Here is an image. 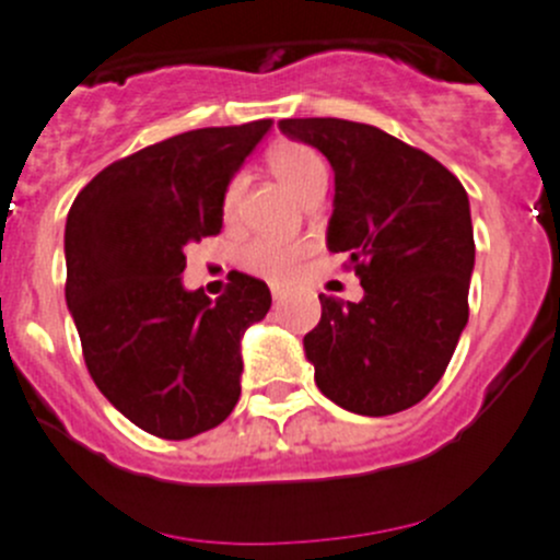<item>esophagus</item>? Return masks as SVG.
Listing matches in <instances>:
<instances>
[{
    "instance_id": "34e87169",
    "label": "esophagus",
    "mask_w": 560,
    "mask_h": 560,
    "mask_svg": "<svg viewBox=\"0 0 560 560\" xmlns=\"http://www.w3.org/2000/svg\"><path fill=\"white\" fill-rule=\"evenodd\" d=\"M270 295H273V303L284 301V290L281 287H270Z\"/></svg>"
}]
</instances>
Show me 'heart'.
Masks as SVG:
<instances>
[{
    "label": "heart",
    "instance_id": "heart-1",
    "mask_svg": "<svg viewBox=\"0 0 560 560\" xmlns=\"http://www.w3.org/2000/svg\"><path fill=\"white\" fill-rule=\"evenodd\" d=\"M268 167L270 173L279 178V184L284 186L290 195H295L298 200H303L314 186L327 184V173H330L319 151H314L312 145H303V143L273 145V149L268 151ZM241 191H244V180L241 178L230 180L222 200V211L228 219L233 217L235 208H238ZM306 254H308V246L298 244V241L257 238L246 246L244 265L252 270V273L265 276V279L284 281L287 276H292V270L298 268V262H301Z\"/></svg>",
    "mask_w": 560,
    "mask_h": 560
}]
</instances>
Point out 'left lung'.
<instances>
[{
	"label": "left lung",
	"instance_id": "1",
	"mask_svg": "<svg viewBox=\"0 0 560 560\" xmlns=\"http://www.w3.org/2000/svg\"><path fill=\"white\" fill-rule=\"evenodd\" d=\"M336 173L327 248L347 254L363 301L319 295L303 338L314 382L341 409L387 417L420 404L468 322L474 228L468 195L442 162L343 118H284Z\"/></svg>",
	"mask_w": 560,
	"mask_h": 560
}]
</instances>
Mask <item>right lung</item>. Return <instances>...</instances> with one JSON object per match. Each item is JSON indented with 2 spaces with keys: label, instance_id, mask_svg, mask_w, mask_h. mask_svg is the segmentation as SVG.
<instances>
[{
  "label": "right lung",
  "instance_id": "1",
  "mask_svg": "<svg viewBox=\"0 0 560 560\" xmlns=\"http://www.w3.org/2000/svg\"><path fill=\"white\" fill-rule=\"evenodd\" d=\"M273 127L175 135L94 175L67 213V308L100 393L145 433L191 439L241 398V338L265 319L270 290L230 273L217 303L186 290L184 248L222 233L233 175Z\"/></svg>",
  "mask_w": 560,
  "mask_h": 560
}]
</instances>
